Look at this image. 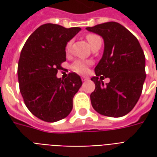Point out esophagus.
I'll return each mask as SVG.
<instances>
[{
    "mask_svg": "<svg viewBox=\"0 0 157 157\" xmlns=\"http://www.w3.org/2000/svg\"><path fill=\"white\" fill-rule=\"evenodd\" d=\"M82 80L83 81V82H85V81H87V80H89V77H87V76H84V75H82Z\"/></svg>",
    "mask_w": 157,
    "mask_h": 157,
    "instance_id": "obj_1",
    "label": "esophagus"
}]
</instances>
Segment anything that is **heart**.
I'll return each mask as SVG.
<instances>
[{
	"label": "heart",
	"instance_id": "obj_1",
	"mask_svg": "<svg viewBox=\"0 0 157 157\" xmlns=\"http://www.w3.org/2000/svg\"><path fill=\"white\" fill-rule=\"evenodd\" d=\"M86 41H87V43L89 44L91 48L94 47L96 45L101 44H102V39H101V38L98 35L94 34V33H88L87 35L86 36ZM71 45V42H69L68 44H66V47H65L66 51L70 50ZM89 65H90V63L88 61H85V60H76L73 64V65H72V69H73L74 71L77 72V73L84 74V73L87 71Z\"/></svg>",
	"mask_w": 157,
	"mask_h": 157
}]
</instances>
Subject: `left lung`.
Masks as SVG:
<instances>
[{"label":"left lung","mask_w":157,"mask_h":157,"mask_svg":"<svg viewBox=\"0 0 157 157\" xmlns=\"http://www.w3.org/2000/svg\"><path fill=\"white\" fill-rule=\"evenodd\" d=\"M104 42L102 59L92 77L96 88L90 95L92 108L104 116L118 118L134 109L145 80V57L138 39L115 22L86 28ZM110 82L105 86L101 80Z\"/></svg>","instance_id":"8db88e82"}]
</instances>
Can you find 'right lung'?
Here are the masks:
<instances>
[{"instance_id": "add662e5", "label": "right lung", "mask_w": 157, "mask_h": 157, "mask_svg": "<svg viewBox=\"0 0 157 157\" xmlns=\"http://www.w3.org/2000/svg\"><path fill=\"white\" fill-rule=\"evenodd\" d=\"M81 30L46 23L29 36L22 49L17 67L20 92L29 111L45 122L67 117L82 85L75 72L65 80L56 76L66 59L67 43Z\"/></svg>"}]
</instances>
